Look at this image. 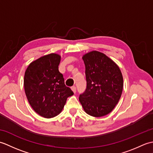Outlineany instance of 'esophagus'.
<instances>
[{"mask_svg": "<svg viewBox=\"0 0 153 153\" xmlns=\"http://www.w3.org/2000/svg\"><path fill=\"white\" fill-rule=\"evenodd\" d=\"M71 91H72L74 92V93H76V87H72L71 88Z\"/></svg>", "mask_w": 153, "mask_h": 153, "instance_id": "esophagus-1", "label": "esophagus"}]
</instances>
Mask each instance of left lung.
I'll return each instance as SVG.
<instances>
[{"label":"left lung","instance_id":"8db88e82","mask_svg":"<svg viewBox=\"0 0 153 153\" xmlns=\"http://www.w3.org/2000/svg\"><path fill=\"white\" fill-rule=\"evenodd\" d=\"M87 88L79 100L87 114L102 117L115 108L121 97L123 81L119 66L102 53L93 51L82 57Z\"/></svg>","mask_w":153,"mask_h":153}]
</instances>
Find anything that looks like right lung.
Segmentation results:
<instances>
[{
	"mask_svg": "<svg viewBox=\"0 0 153 153\" xmlns=\"http://www.w3.org/2000/svg\"><path fill=\"white\" fill-rule=\"evenodd\" d=\"M60 60V55L56 53L45 55L31 62L25 71L24 85L28 102L45 118L59 114L68 97L74 95L58 70Z\"/></svg>",
	"mask_w": 153,
	"mask_h": 153,
	"instance_id": "1",
	"label": "right lung"
}]
</instances>
